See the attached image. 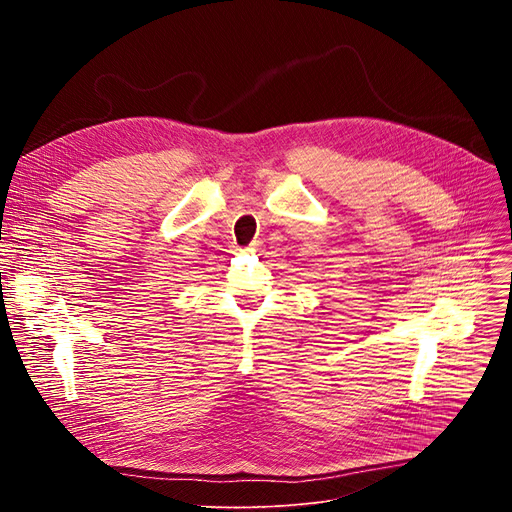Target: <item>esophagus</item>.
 I'll return each mask as SVG.
<instances>
[{"mask_svg": "<svg viewBox=\"0 0 512 512\" xmlns=\"http://www.w3.org/2000/svg\"><path fill=\"white\" fill-rule=\"evenodd\" d=\"M259 247H261L259 242H253V245H251L247 251H249V253H257V251H259Z\"/></svg>", "mask_w": 512, "mask_h": 512, "instance_id": "esophagus-1", "label": "esophagus"}]
</instances>
